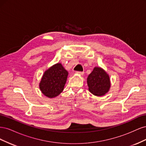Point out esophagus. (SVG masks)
Wrapping results in <instances>:
<instances>
[{
	"label": "esophagus",
	"mask_w": 146,
	"mask_h": 146,
	"mask_svg": "<svg viewBox=\"0 0 146 146\" xmlns=\"http://www.w3.org/2000/svg\"><path fill=\"white\" fill-rule=\"evenodd\" d=\"M76 74H79V75H81V76H82V75H83L84 72H78V71H77V72H76Z\"/></svg>",
	"instance_id": "obj_1"
}]
</instances>
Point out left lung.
<instances>
[{
  "instance_id": "1",
  "label": "left lung",
  "mask_w": 146,
  "mask_h": 146,
  "mask_svg": "<svg viewBox=\"0 0 146 146\" xmlns=\"http://www.w3.org/2000/svg\"><path fill=\"white\" fill-rule=\"evenodd\" d=\"M88 90L96 96H102L109 91L111 87L109 75L100 67H95L88 76Z\"/></svg>"
}]
</instances>
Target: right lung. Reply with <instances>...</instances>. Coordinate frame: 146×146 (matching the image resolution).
<instances>
[{"mask_svg":"<svg viewBox=\"0 0 146 146\" xmlns=\"http://www.w3.org/2000/svg\"><path fill=\"white\" fill-rule=\"evenodd\" d=\"M68 76V72L63 65L58 63L47 69L42 75L39 89L48 98H55L64 90Z\"/></svg>","mask_w":146,"mask_h":146,"instance_id":"add662e5","label":"right lung"}]
</instances>
